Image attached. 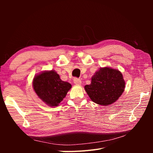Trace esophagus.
Instances as JSON below:
<instances>
[{
	"label": "esophagus",
	"mask_w": 153,
	"mask_h": 153,
	"mask_svg": "<svg viewBox=\"0 0 153 153\" xmlns=\"http://www.w3.org/2000/svg\"><path fill=\"white\" fill-rule=\"evenodd\" d=\"M73 82L75 83V84L76 85H80L82 84V81L80 79V78H75L73 80Z\"/></svg>",
	"instance_id": "34e87169"
}]
</instances>
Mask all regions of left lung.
Returning <instances> with one entry per match:
<instances>
[{
    "label": "left lung",
    "mask_w": 153,
    "mask_h": 153,
    "mask_svg": "<svg viewBox=\"0 0 153 153\" xmlns=\"http://www.w3.org/2000/svg\"><path fill=\"white\" fill-rule=\"evenodd\" d=\"M125 82L122 73L117 69L105 67L96 71L91 84L85 90L93 102L107 106L114 103L124 90Z\"/></svg>",
    "instance_id": "left-lung-1"
}]
</instances>
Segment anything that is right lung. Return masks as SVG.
Returning <instances> with one entry per match:
<instances>
[{
	"label": "right lung",
	"instance_id": "obj_1",
	"mask_svg": "<svg viewBox=\"0 0 153 153\" xmlns=\"http://www.w3.org/2000/svg\"><path fill=\"white\" fill-rule=\"evenodd\" d=\"M34 89L39 98L51 106H57L63 100L71 85L61 80L53 70L45 71L34 77Z\"/></svg>",
	"mask_w": 153,
	"mask_h": 153
}]
</instances>
